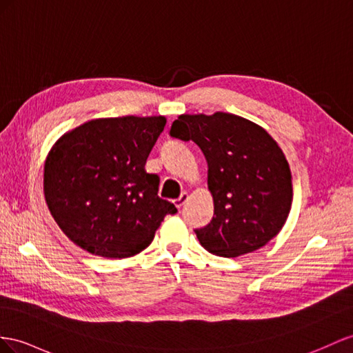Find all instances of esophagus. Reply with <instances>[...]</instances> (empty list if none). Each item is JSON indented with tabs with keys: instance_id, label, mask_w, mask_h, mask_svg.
<instances>
[{
	"instance_id": "34e87169",
	"label": "esophagus",
	"mask_w": 353,
	"mask_h": 353,
	"mask_svg": "<svg viewBox=\"0 0 353 353\" xmlns=\"http://www.w3.org/2000/svg\"><path fill=\"white\" fill-rule=\"evenodd\" d=\"M188 194L186 192H183L182 195H180L179 198H177V200L174 201V205L177 207V209H182V207L186 204V201H188Z\"/></svg>"
}]
</instances>
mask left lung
Here are the masks:
<instances>
[{
	"mask_svg": "<svg viewBox=\"0 0 353 353\" xmlns=\"http://www.w3.org/2000/svg\"><path fill=\"white\" fill-rule=\"evenodd\" d=\"M170 135L194 141L207 161L214 216L195 230L210 254L236 258L258 250L283 228L292 204V176L282 149L245 117L180 114Z\"/></svg>",
	"mask_w": 353,
	"mask_h": 353,
	"instance_id": "8db88e82",
	"label": "left lung"
}]
</instances>
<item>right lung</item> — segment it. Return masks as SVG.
Instances as JSON below:
<instances>
[{
  "label": "right lung",
  "mask_w": 353,
  "mask_h": 353,
  "mask_svg": "<svg viewBox=\"0 0 353 353\" xmlns=\"http://www.w3.org/2000/svg\"><path fill=\"white\" fill-rule=\"evenodd\" d=\"M164 116L94 119L65 132L44 164V198L65 236L104 258L146 249L173 203L158 196L159 177L144 170Z\"/></svg>",
  "instance_id": "right-lung-1"
}]
</instances>
